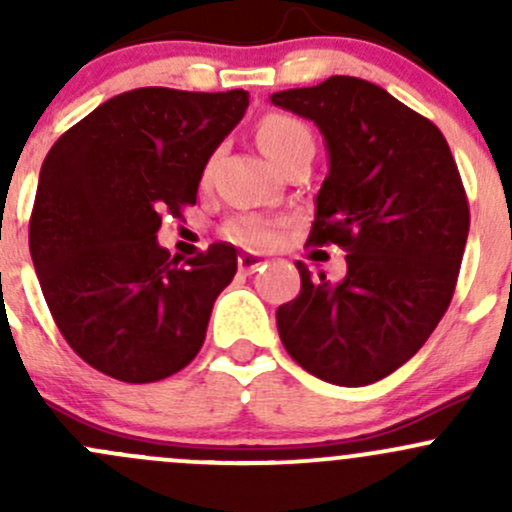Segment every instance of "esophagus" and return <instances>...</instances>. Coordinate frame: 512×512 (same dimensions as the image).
Returning <instances> with one entry per match:
<instances>
[{
    "instance_id": "1",
    "label": "esophagus",
    "mask_w": 512,
    "mask_h": 512,
    "mask_svg": "<svg viewBox=\"0 0 512 512\" xmlns=\"http://www.w3.org/2000/svg\"><path fill=\"white\" fill-rule=\"evenodd\" d=\"M237 265H240V270L245 272V275H252V272L260 270V267L265 265V260H262L260 255H255V252H242V255L237 257Z\"/></svg>"
}]
</instances>
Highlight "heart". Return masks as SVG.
<instances>
[{
  "label": "heart",
  "instance_id": "b5f03b06",
  "mask_svg": "<svg viewBox=\"0 0 512 512\" xmlns=\"http://www.w3.org/2000/svg\"><path fill=\"white\" fill-rule=\"evenodd\" d=\"M257 143L275 165L287 163L302 148H314V138L307 123L289 116V113H267L257 126ZM208 170L210 165L205 168V175H208ZM225 235L237 245L265 247L277 240V225L265 218L247 215V218L232 220L225 227Z\"/></svg>",
  "mask_w": 512,
  "mask_h": 512
}]
</instances>
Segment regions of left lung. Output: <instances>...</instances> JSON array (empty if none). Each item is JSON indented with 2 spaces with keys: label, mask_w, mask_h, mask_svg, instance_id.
<instances>
[{
  "label": "left lung",
  "mask_w": 512,
  "mask_h": 512,
  "mask_svg": "<svg viewBox=\"0 0 512 512\" xmlns=\"http://www.w3.org/2000/svg\"><path fill=\"white\" fill-rule=\"evenodd\" d=\"M270 101L322 131L329 173L307 245L347 252L339 285L297 262L280 339L317 379L374 384L426 344L456 292L471 225L461 173L438 126L364 79L329 76Z\"/></svg>",
  "instance_id": "obj_1"
}]
</instances>
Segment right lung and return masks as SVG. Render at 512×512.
Instances as JSON below:
<instances>
[{
	"mask_svg": "<svg viewBox=\"0 0 512 512\" xmlns=\"http://www.w3.org/2000/svg\"><path fill=\"white\" fill-rule=\"evenodd\" d=\"M250 94L146 86L108 98L44 158L29 252L61 337L89 366L151 384L205 342L237 252L215 242L180 262L158 245L160 215L195 205L205 165Z\"/></svg>",
	"mask_w": 512,
	"mask_h": 512,
	"instance_id": "1",
	"label": "right lung"
}]
</instances>
